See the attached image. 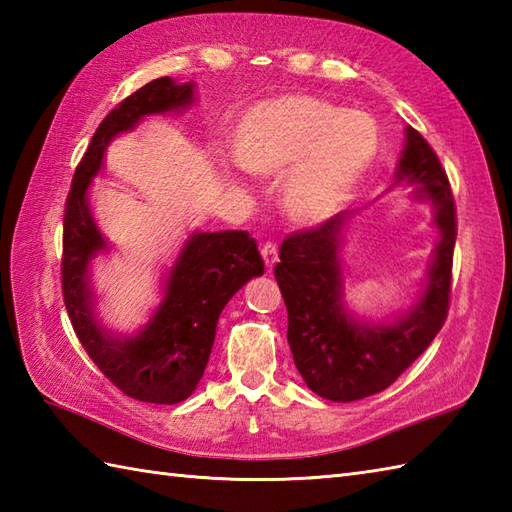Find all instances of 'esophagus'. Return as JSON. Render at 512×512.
<instances>
[{"instance_id": "1", "label": "esophagus", "mask_w": 512, "mask_h": 512, "mask_svg": "<svg viewBox=\"0 0 512 512\" xmlns=\"http://www.w3.org/2000/svg\"><path fill=\"white\" fill-rule=\"evenodd\" d=\"M259 253H262L264 264H266L268 268L275 266V262H277V246H275L273 242L262 244V248H259Z\"/></svg>"}]
</instances>
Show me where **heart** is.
I'll list each match as a JSON object with an SVG mask.
<instances>
[{
  "mask_svg": "<svg viewBox=\"0 0 512 512\" xmlns=\"http://www.w3.org/2000/svg\"><path fill=\"white\" fill-rule=\"evenodd\" d=\"M376 149L372 116L310 94L253 105L231 134L233 158L248 173L275 176L291 167L281 198L301 222L328 217L363 176Z\"/></svg>",
  "mask_w": 512,
  "mask_h": 512,
  "instance_id": "b5f03b06",
  "label": "heart"
}]
</instances>
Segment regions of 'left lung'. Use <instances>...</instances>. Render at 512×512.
<instances>
[{"instance_id": "obj_1", "label": "left lung", "mask_w": 512, "mask_h": 512, "mask_svg": "<svg viewBox=\"0 0 512 512\" xmlns=\"http://www.w3.org/2000/svg\"><path fill=\"white\" fill-rule=\"evenodd\" d=\"M402 180L418 184L416 198L436 206L442 237L424 295L394 325H361L343 310L336 250L347 213L290 233L281 244L275 277L288 310L290 352L306 385L325 400L352 402L387 389L447 321L458 217L447 171L413 127L396 171V184Z\"/></svg>"}]
</instances>
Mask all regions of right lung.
<instances>
[{"label": "right lung", "mask_w": 512, "mask_h": 512, "mask_svg": "<svg viewBox=\"0 0 512 512\" xmlns=\"http://www.w3.org/2000/svg\"><path fill=\"white\" fill-rule=\"evenodd\" d=\"M191 103L193 83L178 85L169 76L143 85L118 103L96 127L74 171L63 213L61 290L72 328L112 385L129 398L156 405H176L198 387L209 363L217 319L248 279L264 275L262 255L246 231L193 233L171 268L165 299L147 328L134 339H112L92 314L88 264L105 242L92 220L85 191L114 136L132 129L147 114Z\"/></svg>", "instance_id": "add662e5"}]
</instances>
